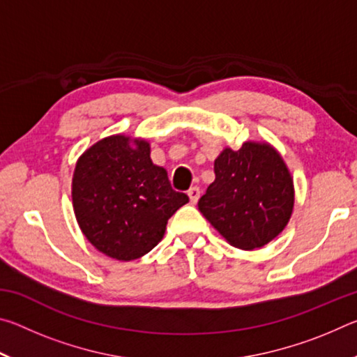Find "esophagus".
<instances>
[{
    "label": "esophagus",
    "instance_id": "esophagus-1",
    "mask_svg": "<svg viewBox=\"0 0 357 357\" xmlns=\"http://www.w3.org/2000/svg\"><path fill=\"white\" fill-rule=\"evenodd\" d=\"M187 195H189V198H190V203L195 204L198 202V198H200V187H197V185L190 187L189 192H187Z\"/></svg>",
    "mask_w": 357,
    "mask_h": 357
}]
</instances>
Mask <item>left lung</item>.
<instances>
[{
  "mask_svg": "<svg viewBox=\"0 0 357 357\" xmlns=\"http://www.w3.org/2000/svg\"><path fill=\"white\" fill-rule=\"evenodd\" d=\"M214 172L198 209L227 243L255 250L279 236L294 208L293 176L279 151L268 142L225 148Z\"/></svg>",
  "mask_w": 357,
  "mask_h": 357,
  "instance_id": "left-lung-1",
  "label": "left lung"
}]
</instances>
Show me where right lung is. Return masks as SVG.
I'll return each mask as SVG.
<instances>
[{
  "mask_svg": "<svg viewBox=\"0 0 357 357\" xmlns=\"http://www.w3.org/2000/svg\"><path fill=\"white\" fill-rule=\"evenodd\" d=\"M189 202L151 160L144 138L110 135L78 157L72 206L82 233L104 255L132 261L160 243L168 219Z\"/></svg>",
  "mask_w": 357,
  "mask_h": 357,
  "instance_id": "right-lung-1",
  "label": "right lung"
}]
</instances>
